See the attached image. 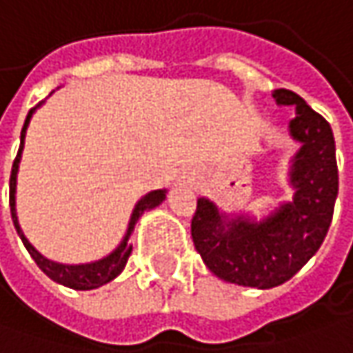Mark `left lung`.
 <instances>
[{
    "label": "left lung",
    "instance_id": "1",
    "mask_svg": "<svg viewBox=\"0 0 353 353\" xmlns=\"http://www.w3.org/2000/svg\"><path fill=\"white\" fill-rule=\"evenodd\" d=\"M278 105L296 108L290 134L301 148L292 159L294 199L263 219L219 214L214 201L199 197L192 219L194 245L219 280L270 290L294 278L325 238L338 197L336 141L330 123L300 95L276 90Z\"/></svg>",
    "mask_w": 353,
    "mask_h": 353
}]
</instances>
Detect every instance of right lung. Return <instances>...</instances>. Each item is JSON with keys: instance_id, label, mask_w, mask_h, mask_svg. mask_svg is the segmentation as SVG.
I'll return each mask as SVG.
<instances>
[{"instance_id": "obj_1", "label": "right lung", "mask_w": 353, "mask_h": 353, "mask_svg": "<svg viewBox=\"0 0 353 353\" xmlns=\"http://www.w3.org/2000/svg\"><path fill=\"white\" fill-rule=\"evenodd\" d=\"M43 103V101H41ZM39 103V105H41ZM37 105V108H39ZM33 108L30 110V114L26 117V123H23V130H21V141H19V152H17V157L13 159V168H11V177H10V208H11V219H13V225L19 234V238L23 241L26 250L30 252V256L33 258V261L37 263V268L50 278V280L57 281L61 285H68L72 290H95L108 281H112L114 278H117L125 263H128V258L132 254V243H128V239L134 232L135 223L137 219L141 218L143 212L148 210H154L156 205H159L163 199H165V194L168 190H154L150 194L141 197L137 203H135L134 212H132V218H130V223H128V232L121 239V243L115 248L114 252L105 258L97 259V261H92V263H77V265H68V263H57V261H52V259L43 258L32 243L28 241V238L23 236L21 228H19V221H17V214H15V183H17V170H19V159H21V152H23V143H26V132H28V125H30V119H32L33 112L37 110Z\"/></svg>"}]
</instances>
